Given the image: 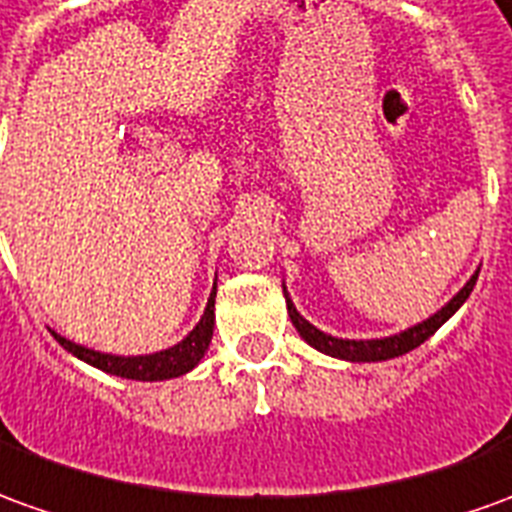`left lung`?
I'll return each mask as SVG.
<instances>
[{
    "label": "left lung",
    "instance_id": "8db88e82",
    "mask_svg": "<svg viewBox=\"0 0 512 512\" xmlns=\"http://www.w3.org/2000/svg\"><path fill=\"white\" fill-rule=\"evenodd\" d=\"M477 276L479 273H474L471 281H468L463 290L457 292V295L440 309L438 315H432L429 320H424V323L412 326V329L401 331L396 337H384V340H337V337H329V334L317 331L312 323H306V320L298 315V309L292 306L290 298H287V312H290L292 326L298 329V334H301L303 340L312 345V348H317V351L331 354V357L351 359V362H379V359L401 357V354H407L412 348H418L421 343H426V340H429V337H432V334H435L460 306H463L465 298L471 295L474 284H477ZM284 295H287V292H284Z\"/></svg>",
    "mask_w": 512,
    "mask_h": 512
}]
</instances>
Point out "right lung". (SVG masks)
I'll use <instances>...</instances> for the list:
<instances>
[{"label": "right lung", "instance_id": "1", "mask_svg": "<svg viewBox=\"0 0 512 512\" xmlns=\"http://www.w3.org/2000/svg\"><path fill=\"white\" fill-rule=\"evenodd\" d=\"M214 290H217V284H214ZM214 295L217 292H211L206 312H203L200 323L192 329V334L186 340L172 345L167 351L150 354V357H111V354H100V351H91V348H83V345L69 343L66 337H58V334H55V340L66 351H72L77 359H83V362L105 370V373L122 376V379H139V382L172 379V376H181L186 370L195 368L200 357L206 354V348L211 343V334H214Z\"/></svg>", "mask_w": 512, "mask_h": 512}]
</instances>
